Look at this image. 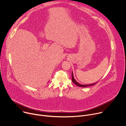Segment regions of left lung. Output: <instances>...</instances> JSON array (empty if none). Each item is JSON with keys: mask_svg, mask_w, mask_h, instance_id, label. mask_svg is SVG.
<instances>
[{"mask_svg": "<svg viewBox=\"0 0 126 126\" xmlns=\"http://www.w3.org/2000/svg\"><path fill=\"white\" fill-rule=\"evenodd\" d=\"M72 82L75 84H76L77 86H79V87H88V86H93V85H94L95 84H96L97 82L96 83H93V84H89V85H82V84H79L78 82H77L74 79V76H73V72L72 73Z\"/></svg>", "mask_w": 126, "mask_h": 126, "instance_id": "8db88e82", "label": "left lung"}]
</instances>
